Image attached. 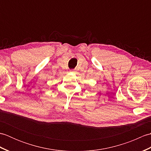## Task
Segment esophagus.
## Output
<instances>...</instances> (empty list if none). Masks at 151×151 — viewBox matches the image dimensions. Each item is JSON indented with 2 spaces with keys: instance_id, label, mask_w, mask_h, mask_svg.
I'll list each match as a JSON object with an SVG mask.
<instances>
[{
  "instance_id": "obj_1",
  "label": "esophagus",
  "mask_w": 151,
  "mask_h": 151,
  "mask_svg": "<svg viewBox=\"0 0 151 151\" xmlns=\"http://www.w3.org/2000/svg\"><path fill=\"white\" fill-rule=\"evenodd\" d=\"M70 71H71V72H73V71H74V69H71V70H70Z\"/></svg>"
}]
</instances>
